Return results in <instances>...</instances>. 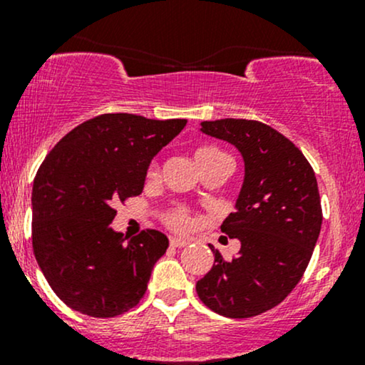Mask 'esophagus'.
<instances>
[{"label":"esophagus","mask_w":365,"mask_h":365,"mask_svg":"<svg viewBox=\"0 0 365 365\" xmlns=\"http://www.w3.org/2000/svg\"><path fill=\"white\" fill-rule=\"evenodd\" d=\"M170 245L177 247V249H182V247L188 245V240H183V238H178V237H171L170 238Z\"/></svg>","instance_id":"1"}]
</instances>
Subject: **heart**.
<instances>
[{
  "instance_id": "obj_1",
  "label": "heart",
  "mask_w": 365,
  "mask_h": 365,
  "mask_svg": "<svg viewBox=\"0 0 365 365\" xmlns=\"http://www.w3.org/2000/svg\"><path fill=\"white\" fill-rule=\"evenodd\" d=\"M194 158L197 165H199L200 171H206L207 168H211L212 165H216V163L223 161V159H228V156H226L223 150L215 148V145H200V148H197L194 150ZM158 170H159L158 163L156 161L150 163L148 170V177L150 180L156 178ZM165 221L168 223V226H171L173 230H178V232H187V230H190L192 225H194V220H192V216L188 215L187 209L180 206L170 207L168 212L165 215Z\"/></svg>"
}]
</instances>
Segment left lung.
Here are the masks:
<instances>
[{
  "label": "left lung",
  "mask_w": 365,
  "mask_h": 365,
  "mask_svg": "<svg viewBox=\"0 0 365 365\" xmlns=\"http://www.w3.org/2000/svg\"><path fill=\"white\" fill-rule=\"evenodd\" d=\"M200 132L235 145L245 175L235 212L221 225L240 252L225 261L209 245L216 264L197 282V295L225 317L259 316L287 299L311 261L322 223L316 175L292 140L261 121H202Z\"/></svg>",
  "instance_id": "8db88e82"
}]
</instances>
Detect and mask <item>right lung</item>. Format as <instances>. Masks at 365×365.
<instances>
[{
	"mask_svg": "<svg viewBox=\"0 0 365 365\" xmlns=\"http://www.w3.org/2000/svg\"><path fill=\"white\" fill-rule=\"evenodd\" d=\"M185 125L108 113L75 127L46 156L32 187V249L73 311L115 317L144 297L168 238L145 230L128 240L111 228L113 206L140 194L153 158Z\"/></svg>",
	"mask_w": 365,
	"mask_h": 365,
	"instance_id": "obj_1",
	"label": "right lung"
}]
</instances>
